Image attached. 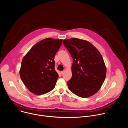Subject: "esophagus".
I'll list each match as a JSON object with an SVG mask.
<instances>
[{
  "label": "esophagus",
  "instance_id": "obj_1",
  "mask_svg": "<svg viewBox=\"0 0 128 128\" xmlns=\"http://www.w3.org/2000/svg\"><path fill=\"white\" fill-rule=\"evenodd\" d=\"M65 70H63V71H61V74H63L64 73H65Z\"/></svg>",
  "mask_w": 128,
  "mask_h": 128
}]
</instances>
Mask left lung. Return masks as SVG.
Instances as JSON below:
<instances>
[{
  "instance_id": "8db88e82",
  "label": "left lung",
  "mask_w": 128,
  "mask_h": 128,
  "mask_svg": "<svg viewBox=\"0 0 128 128\" xmlns=\"http://www.w3.org/2000/svg\"><path fill=\"white\" fill-rule=\"evenodd\" d=\"M73 59L69 89L76 95L88 98L96 94L103 84L106 67L99 50L89 42L76 38L63 40Z\"/></svg>"
}]
</instances>
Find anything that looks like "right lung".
Instances as JSON below:
<instances>
[{
  "instance_id": "1",
  "label": "right lung",
  "mask_w": 128,
  "mask_h": 128,
  "mask_svg": "<svg viewBox=\"0 0 128 128\" xmlns=\"http://www.w3.org/2000/svg\"><path fill=\"white\" fill-rule=\"evenodd\" d=\"M63 40L47 38L34 45L23 57L20 78L31 93L41 95L52 90L59 78L54 58Z\"/></svg>"
}]
</instances>
